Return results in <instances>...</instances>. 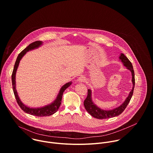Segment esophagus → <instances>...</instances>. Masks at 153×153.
Returning a JSON list of instances; mask_svg holds the SVG:
<instances>
[{
	"instance_id": "esophagus-1",
	"label": "esophagus",
	"mask_w": 153,
	"mask_h": 153,
	"mask_svg": "<svg viewBox=\"0 0 153 153\" xmlns=\"http://www.w3.org/2000/svg\"><path fill=\"white\" fill-rule=\"evenodd\" d=\"M85 80H86L85 77H83V76H80V77H78V79H77V81H78L79 82H83L85 81Z\"/></svg>"
}]
</instances>
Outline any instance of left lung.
Returning a JSON list of instances; mask_svg holds the SVG:
<instances>
[{"label":"left lung","instance_id":"left-lung-1","mask_svg":"<svg viewBox=\"0 0 153 153\" xmlns=\"http://www.w3.org/2000/svg\"><path fill=\"white\" fill-rule=\"evenodd\" d=\"M120 59L122 60V63H123L124 66L126 67L129 71H131L132 74V82L133 84V89L130 91L129 96L126 99L125 101L119 107L114 108V110H104L97 107L95 105L91 100V91L90 90H88V94H87L86 98L85 99L83 105L85 106V110L87 111L90 114H91L93 117L98 119H105L111 118L113 117L117 116L122 113L125 109L126 108L127 105H128L132 97L133 94V91L135 86V78H134V71L133 70V67L131 62L129 59L123 54H121L120 56L119 57Z\"/></svg>","mask_w":153,"mask_h":153}]
</instances>
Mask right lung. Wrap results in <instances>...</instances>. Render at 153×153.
<instances>
[{
  "instance_id": "add662e5",
  "label": "right lung",
  "mask_w": 153,
  "mask_h": 153,
  "mask_svg": "<svg viewBox=\"0 0 153 153\" xmlns=\"http://www.w3.org/2000/svg\"><path fill=\"white\" fill-rule=\"evenodd\" d=\"M42 42L41 41H36L30 44L26 48H25L22 51H21L19 54L18 55L16 61L15 62L14 64V69L13 71V73H12V76H11V79H12V85H13V92L16 99V101L18 103V105H19V106L20 107V108L24 112H25L26 113H28L29 114L33 115V116H38V117H44V116H51L52 114H53L54 113H55L57 110L59 108L60 104H61V102H62V96H63V93L64 92V91L66 90L68 86H70L71 84V82H68L67 83H66L65 85H64L60 90L59 93L57 97V99L55 100V101L52 103L51 104L45 106L44 107H42V108H30L27 106H25V105H24L18 96L17 91L16 90V73L17 69V67L19 66V64L20 62V59H22L25 54V53L31 50H33L34 48H38L39 46H40L42 45Z\"/></svg>"
}]
</instances>
